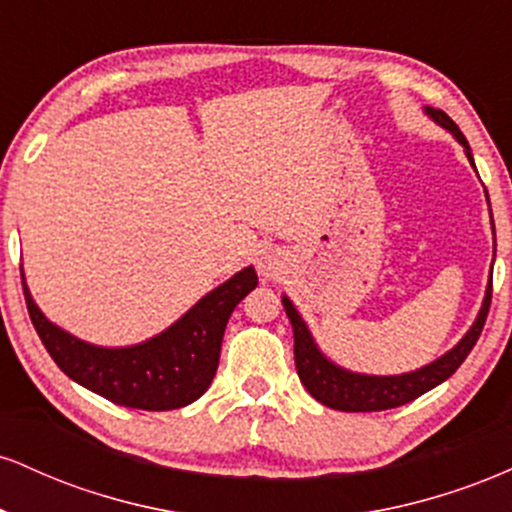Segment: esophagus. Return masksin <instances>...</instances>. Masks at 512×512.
I'll list each match as a JSON object with an SVG mask.
<instances>
[{
	"label": "esophagus",
	"mask_w": 512,
	"mask_h": 512,
	"mask_svg": "<svg viewBox=\"0 0 512 512\" xmlns=\"http://www.w3.org/2000/svg\"><path fill=\"white\" fill-rule=\"evenodd\" d=\"M257 269H260L264 279H274V276L281 272L279 255H276V252H262V255L257 257Z\"/></svg>",
	"instance_id": "obj_1"
}]
</instances>
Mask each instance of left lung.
<instances>
[{
  "mask_svg": "<svg viewBox=\"0 0 512 512\" xmlns=\"http://www.w3.org/2000/svg\"><path fill=\"white\" fill-rule=\"evenodd\" d=\"M426 115L431 117L436 125L448 129L452 137L462 144L464 154H467L469 163L474 166L472 149H469L467 139L460 132V127L450 120L443 110L436 108H424ZM477 170V168H474ZM486 192V190H484ZM489 199V195H486ZM493 226V219H491ZM493 257H496V228H493ZM493 267V264H491ZM286 315H289L291 327H293V356H296V370L298 378L305 385V390L313 395L317 402L325 404L330 409L339 411H383V409H395L402 404L414 402L416 397H421L424 392L433 390V387L445 383L457 368L462 366L464 358L469 356V351L477 344L481 330H484L486 315H489L491 305V276L489 284H486L484 303H481L477 320L472 322L467 334L452 346L450 351H445L443 356L436 361L426 363V366L411 370V373L402 375H366V373H354V370H346L337 363L330 361L320 351V346L315 344L313 334H310L308 325L296 310V305L289 301V296H281Z\"/></svg>",
  "mask_w": 512,
  "mask_h": 512,
  "instance_id": "8db88e82",
  "label": "left lung"
}]
</instances>
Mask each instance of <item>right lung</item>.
I'll list each match as a JSON object with an SVG mask.
<instances>
[{"instance_id": "add662e5", "label": "right lung", "mask_w": 512, "mask_h": 512, "mask_svg": "<svg viewBox=\"0 0 512 512\" xmlns=\"http://www.w3.org/2000/svg\"><path fill=\"white\" fill-rule=\"evenodd\" d=\"M255 286V269L245 267L156 337L132 346H96L50 322L35 305L23 276L35 332L64 375L120 407L146 411L187 407L209 390L228 317Z\"/></svg>"}]
</instances>
